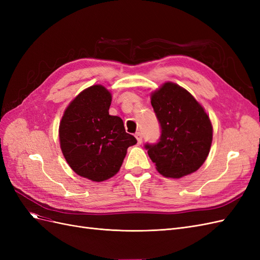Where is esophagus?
Instances as JSON below:
<instances>
[{"label": "esophagus", "instance_id": "34e87169", "mask_svg": "<svg viewBox=\"0 0 260 260\" xmlns=\"http://www.w3.org/2000/svg\"><path fill=\"white\" fill-rule=\"evenodd\" d=\"M136 139H137V141H138V144L142 143V135H141L140 132H137V133H136Z\"/></svg>", "mask_w": 260, "mask_h": 260}]
</instances>
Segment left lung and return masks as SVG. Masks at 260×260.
Returning <instances> with one entry per match:
<instances>
[{
    "label": "left lung",
    "mask_w": 260,
    "mask_h": 260,
    "mask_svg": "<svg viewBox=\"0 0 260 260\" xmlns=\"http://www.w3.org/2000/svg\"><path fill=\"white\" fill-rule=\"evenodd\" d=\"M151 103L161 128L158 143L146 144L149 158L166 178L180 179L205 162L212 142V124L192 94L174 82L151 93Z\"/></svg>",
    "instance_id": "obj_1"
}]
</instances>
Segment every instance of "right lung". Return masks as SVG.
Masks as SVG:
<instances>
[{"mask_svg":"<svg viewBox=\"0 0 260 260\" xmlns=\"http://www.w3.org/2000/svg\"><path fill=\"white\" fill-rule=\"evenodd\" d=\"M112 94L94 84L70 102L58 129L61 153L76 174L102 182L119 171L136 138L125 132L120 117L109 115Z\"/></svg>","mask_w":260,"mask_h":260,"instance_id":"add662e5","label":"right lung"}]
</instances>
